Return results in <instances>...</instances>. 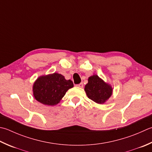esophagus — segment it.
Listing matches in <instances>:
<instances>
[{
  "instance_id": "obj_1",
  "label": "esophagus",
  "mask_w": 152,
  "mask_h": 152,
  "mask_svg": "<svg viewBox=\"0 0 152 152\" xmlns=\"http://www.w3.org/2000/svg\"><path fill=\"white\" fill-rule=\"evenodd\" d=\"M76 86H78V88H82L83 86H84V84H83V83H80V84H78Z\"/></svg>"
}]
</instances>
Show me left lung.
<instances>
[{
	"label": "left lung",
	"mask_w": 152,
	"mask_h": 152,
	"mask_svg": "<svg viewBox=\"0 0 152 152\" xmlns=\"http://www.w3.org/2000/svg\"><path fill=\"white\" fill-rule=\"evenodd\" d=\"M84 90L89 99L96 103L103 104L111 97L113 89L111 84L105 82L97 74H94L88 78Z\"/></svg>",
	"instance_id": "1"
}]
</instances>
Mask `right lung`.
I'll list each match as a JSON object with an SVG mask.
<instances>
[{
    "mask_svg": "<svg viewBox=\"0 0 152 152\" xmlns=\"http://www.w3.org/2000/svg\"><path fill=\"white\" fill-rule=\"evenodd\" d=\"M73 87L72 81L55 72L38 77L33 84V95L39 103L53 106L57 105L66 91Z\"/></svg>",
    "mask_w": 152,
    "mask_h": 152,
    "instance_id": "add662e5",
    "label": "right lung"
}]
</instances>
